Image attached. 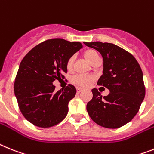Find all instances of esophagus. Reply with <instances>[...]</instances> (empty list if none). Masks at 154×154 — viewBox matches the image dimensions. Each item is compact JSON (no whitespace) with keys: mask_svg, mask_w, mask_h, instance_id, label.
Segmentation results:
<instances>
[{"mask_svg":"<svg viewBox=\"0 0 154 154\" xmlns=\"http://www.w3.org/2000/svg\"><path fill=\"white\" fill-rule=\"evenodd\" d=\"M82 91V88H77V93H80Z\"/></svg>","mask_w":154,"mask_h":154,"instance_id":"34e87169","label":"esophagus"}]
</instances>
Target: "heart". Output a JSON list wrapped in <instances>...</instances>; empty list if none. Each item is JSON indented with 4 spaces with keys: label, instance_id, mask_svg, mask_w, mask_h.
<instances>
[{
    "label": "heart",
    "instance_id": "b5f03b06",
    "mask_svg": "<svg viewBox=\"0 0 154 154\" xmlns=\"http://www.w3.org/2000/svg\"><path fill=\"white\" fill-rule=\"evenodd\" d=\"M84 57L87 59L89 63H91V65H95V63L100 62V57H99V53L97 51L94 49H88L87 51H85L83 53ZM73 64H74V57L70 56L69 59H67L66 63V66L68 71H71L73 69ZM94 81V77L91 75H81L77 74L75 75L74 77H72L71 82L77 85L78 87L85 88L88 87L91 85Z\"/></svg>",
    "mask_w": 154,
    "mask_h": 154
}]
</instances>
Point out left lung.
<instances>
[{
  "mask_svg": "<svg viewBox=\"0 0 154 154\" xmlns=\"http://www.w3.org/2000/svg\"><path fill=\"white\" fill-rule=\"evenodd\" d=\"M85 45L101 53L103 74L97 85L109 90L106 96H103L97 88L91 90L93 97L87 104L88 113L102 127H122L134 118L145 97L140 66L131 53L116 45L100 41Z\"/></svg>",
  "mask_w": 154,
  "mask_h": 154,
  "instance_id": "obj_1",
  "label": "left lung"
}]
</instances>
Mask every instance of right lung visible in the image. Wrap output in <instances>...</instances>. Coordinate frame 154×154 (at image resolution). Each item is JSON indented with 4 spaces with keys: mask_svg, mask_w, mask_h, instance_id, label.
Instances as JSON below:
<instances>
[{
    "mask_svg": "<svg viewBox=\"0 0 154 154\" xmlns=\"http://www.w3.org/2000/svg\"><path fill=\"white\" fill-rule=\"evenodd\" d=\"M83 48L80 42L49 39L25 55L15 77L14 91L19 108L27 121L40 128L60 123L68 113V103L76 95L72 85L55 91L52 82L64 79L67 59Z\"/></svg>",
    "mask_w": 154,
    "mask_h": 154,
    "instance_id": "right-lung-1",
    "label": "right lung"
}]
</instances>
